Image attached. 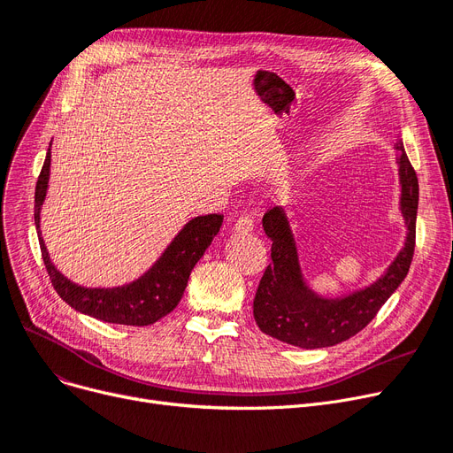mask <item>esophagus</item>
Masks as SVG:
<instances>
[{
	"instance_id": "esophagus-1",
	"label": "esophagus",
	"mask_w": 453,
	"mask_h": 453,
	"mask_svg": "<svg viewBox=\"0 0 453 453\" xmlns=\"http://www.w3.org/2000/svg\"><path fill=\"white\" fill-rule=\"evenodd\" d=\"M234 231L242 233V234L253 231V219H251V216H246V214L241 216V219L234 222Z\"/></svg>"
}]
</instances>
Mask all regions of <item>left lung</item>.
<instances>
[{
    "label": "left lung",
    "mask_w": 453,
    "mask_h": 453,
    "mask_svg": "<svg viewBox=\"0 0 453 453\" xmlns=\"http://www.w3.org/2000/svg\"><path fill=\"white\" fill-rule=\"evenodd\" d=\"M398 172L402 185L400 209L407 226L405 246L378 281L344 298H322L303 281L296 242L283 207L268 209L263 227L272 241V263L266 266L253 300V317L259 329L281 342L314 349L335 346L351 339L376 317L409 272L417 237L418 178L407 159L403 142Z\"/></svg>",
    "instance_id": "obj_1"
}]
</instances>
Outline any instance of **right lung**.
Masks as SVG:
<instances>
[{
	"instance_id": "right-lung-1",
	"label": "right lung",
	"mask_w": 453,
	"mask_h": 453,
	"mask_svg": "<svg viewBox=\"0 0 453 453\" xmlns=\"http://www.w3.org/2000/svg\"><path fill=\"white\" fill-rule=\"evenodd\" d=\"M51 146V144H50ZM51 151L35 188V224L42 259L53 288L70 307L109 324L150 326L178 307L188 283L192 268L202 259L224 222L222 214H205L192 219L170 242L155 265L129 285L114 288H87L75 285L55 268L41 234V207L46 200Z\"/></svg>"
}]
</instances>
